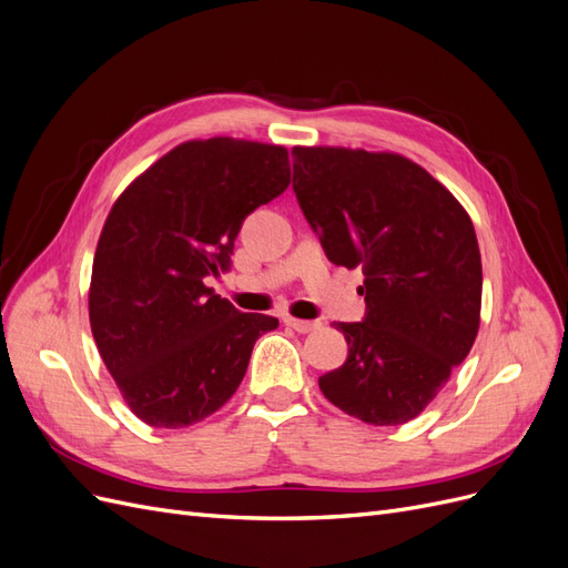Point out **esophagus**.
<instances>
[{
    "label": "esophagus",
    "instance_id": "esophagus-1",
    "mask_svg": "<svg viewBox=\"0 0 568 568\" xmlns=\"http://www.w3.org/2000/svg\"><path fill=\"white\" fill-rule=\"evenodd\" d=\"M284 324L288 329H294L298 334H311L315 329H320V322H307V320H296V317H284Z\"/></svg>",
    "mask_w": 568,
    "mask_h": 568
}]
</instances>
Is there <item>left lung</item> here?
<instances>
[{
	"mask_svg": "<svg viewBox=\"0 0 568 568\" xmlns=\"http://www.w3.org/2000/svg\"><path fill=\"white\" fill-rule=\"evenodd\" d=\"M294 192L334 265L359 267L363 322H338L348 357L324 398L374 426L415 419L469 355L480 253L459 201L398 153L296 146Z\"/></svg>",
	"mask_w": 568,
	"mask_h": 568,
	"instance_id": "8db88e82",
	"label": "left lung"
}]
</instances>
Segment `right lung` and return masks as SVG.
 <instances>
[{
	"instance_id": "1",
	"label": "right lung",
	"mask_w": 568,
	"mask_h": 568,
	"mask_svg": "<svg viewBox=\"0 0 568 568\" xmlns=\"http://www.w3.org/2000/svg\"><path fill=\"white\" fill-rule=\"evenodd\" d=\"M288 182L284 146L213 136L168 151L113 203L94 253L90 324L149 426L211 417L242 384L255 341L280 326L239 313L203 280L230 270L246 215Z\"/></svg>"
}]
</instances>
